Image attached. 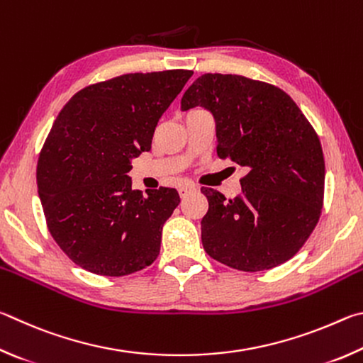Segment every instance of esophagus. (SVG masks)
I'll return each instance as SVG.
<instances>
[{
  "mask_svg": "<svg viewBox=\"0 0 363 363\" xmlns=\"http://www.w3.org/2000/svg\"><path fill=\"white\" fill-rule=\"evenodd\" d=\"M193 191H196V186H193V185H185V186L178 188V193H180V198H186V196H188L189 193H193Z\"/></svg>",
  "mask_w": 363,
  "mask_h": 363,
  "instance_id": "1",
  "label": "esophagus"
}]
</instances>
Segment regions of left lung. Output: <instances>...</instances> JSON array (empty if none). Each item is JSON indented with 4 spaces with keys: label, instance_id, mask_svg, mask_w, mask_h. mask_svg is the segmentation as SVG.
Segmentation results:
<instances>
[{
    "label": "left lung",
    "instance_id": "1",
    "mask_svg": "<svg viewBox=\"0 0 363 363\" xmlns=\"http://www.w3.org/2000/svg\"><path fill=\"white\" fill-rule=\"evenodd\" d=\"M213 114L217 155L247 170L226 199L201 188L208 211L201 221L204 250L230 268L257 272L290 259L320 218L325 162L320 140L289 94L239 74L199 76L182 110Z\"/></svg>",
    "mask_w": 363,
    "mask_h": 363
}]
</instances>
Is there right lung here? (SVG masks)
<instances>
[{"instance_id": "1", "label": "right lung", "mask_w": 363, "mask_h": 363, "mask_svg": "<svg viewBox=\"0 0 363 363\" xmlns=\"http://www.w3.org/2000/svg\"><path fill=\"white\" fill-rule=\"evenodd\" d=\"M189 69L129 73L87 86L62 108L36 167L49 233L73 263L119 277L150 266L180 196L132 189L130 161L151 150L159 118Z\"/></svg>"}]
</instances>
